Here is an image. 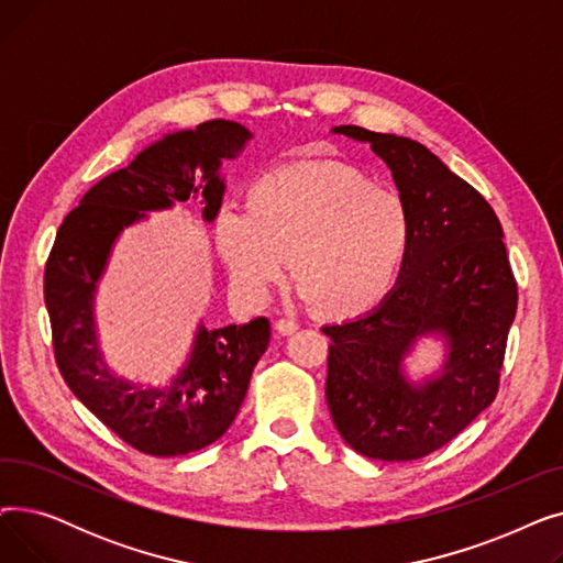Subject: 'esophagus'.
Wrapping results in <instances>:
<instances>
[{
    "instance_id": "esophagus-1",
    "label": "esophagus",
    "mask_w": 563,
    "mask_h": 563,
    "mask_svg": "<svg viewBox=\"0 0 563 563\" xmlns=\"http://www.w3.org/2000/svg\"><path fill=\"white\" fill-rule=\"evenodd\" d=\"M297 329H299V323L294 319H278L276 321V331L280 335H291V333H297Z\"/></svg>"
}]
</instances>
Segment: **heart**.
<instances>
[{
	"mask_svg": "<svg viewBox=\"0 0 563 563\" xmlns=\"http://www.w3.org/2000/svg\"><path fill=\"white\" fill-rule=\"evenodd\" d=\"M217 246L232 287L262 301L287 274L331 317L363 314L388 297L410 246L404 200L338 162L264 173L249 210L217 219Z\"/></svg>",
	"mask_w": 563,
	"mask_h": 563,
	"instance_id": "heart-1",
	"label": "heart"
}]
</instances>
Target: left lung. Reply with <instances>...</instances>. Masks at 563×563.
Returning <instances> with one entry per match:
<instances>
[{
    "label": "left lung",
    "mask_w": 563,
    "mask_h": 563,
    "mask_svg": "<svg viewBox=\"0 0 563 563\" xmlns=\"http://www.w3.org/2000/svg\"><path fill=\"white\" fill-rule=\"evenodd\" d=\"M369 143L393 170L410 217V246L393 291L372 312L331 323L327 401L351 450L378 461H416L448 445L499 388L518 285L501 225L486 198L422 143L333 128ZM446 340L441 372L422 384L402 374L420 336Z\"/></svg>",
    "instance_id": "8db88e82"
}]
</instances>
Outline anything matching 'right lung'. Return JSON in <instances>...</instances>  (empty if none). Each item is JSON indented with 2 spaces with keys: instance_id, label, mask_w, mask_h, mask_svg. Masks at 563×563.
Returning a JSON list of instances; mask_svg holds the SVG:
<instances>
[{
  "instance_id": "add662e5",
  "label": "right lung",
  "mask_w": 563,
  "mask_h": 563,
  "mask_svg": "<svg viewBox=\"0 0 563 563\" xmlns=\"http://www.w3.org/2000/svg\"><path fill=\"white\" fill-rule=\"evenodd\" d=\"M253 134L232 121H207L147 145L128 168L88 189L64 219L45 264V306L54 358L73 395L130 448L151 456H185L219 440L246 397L253 367L269 346L272 323L196 331L187 365L168 386L141 388L115 376L98 346L96 291L111 249L145 212L202 196L214 221L225 191L219 175ZM203 175L198 178L195 173Z\"/></svg>"
}]
</instances>
